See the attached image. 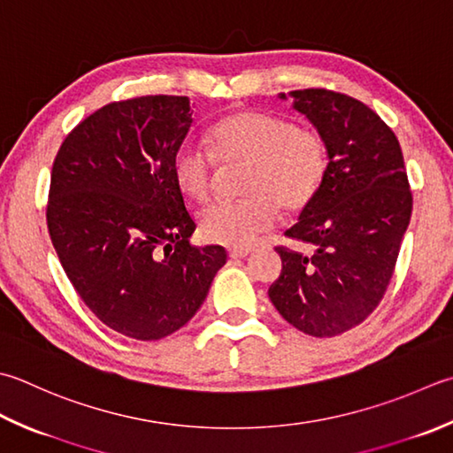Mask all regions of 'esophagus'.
I'll return each instance as SVG.
<instances>
[{"mask_svg": "<svg viewBox=\"0 0 453 453\" xmlns=\"http://www.w3.org/2000/svg\"><path fill=\"white\" fill-rule=\"evenodd\" d=\"M250 253L251 247H232V250H229V257H232V259H245Z\"/></svg>", "mask_w": 453, "mask_h": 453, "instance_id": "34e87169", "label": "esophagus"}]
</instances>
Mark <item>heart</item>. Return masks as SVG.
<instances>
[{"instance_id": "1", "label": "heart", "mask_w": 453, "mask_h": 453, "mask_svg": "<svg viewBox=\"0 0 453 453\" xmlns=\"http://www.w3.org/2000/svg\"><path fill=\"white\" fill-rule=\"evenodd\" d=\"M211 150L194 141L176 149L174 180L196 202L211 196L221 165L247 163L242 200L211 203L200 214V232L210 243L247 247L274 226L279 206H308L327 174L330 155L320 133L263 111H237L210 131Z\"/></svg>"}]
</instances>
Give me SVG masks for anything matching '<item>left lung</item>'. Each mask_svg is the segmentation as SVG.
Returning a JSON list of instances; mask_svg holds the SVG:
<instances>
[{"label": "left lung", "instance_id": "8db88e82", "mask_svg": "<svg viewBox=\"0 0 453 453\" xmlns=\"http://www.w3.org/2000/svg\"><path fill=\"white\" fill-rule=\"evenodd\" d=\"M324 137L327 174L287 237L312 255L279 247L280 277L269 288L279 314L314 338L351 330L383 298L412 194L398 139L379 115L345 94L308 88L279 94Z\"/></svg>", "mask_w": 453, "mask_h": 453}]
</instances>
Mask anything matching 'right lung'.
I'll use <instances>...</instances> for the list:
<instances>
[{
    "mask_svg": "<svg viewBox=\"0 0 453 453\" xmlns=\"http://www.w3.org/2000/svg\"><path fill=\"white\" fill-rule=\"evenodd\" d=\"M192 126L186 96H141L68 133L50 173L47 224L84 304L127 338L163 340L190 320L226 265L194 247L173 158Z\"/></svg>",
    "mask_w": 453,
    "mask_h": 453,
    "instance_id": "right-lung-1",
    "label": "right lung"
}]
</instances>
